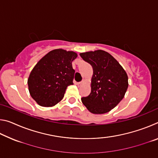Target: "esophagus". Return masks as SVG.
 Returning a JSON list of instances; mask_svg holds the SVG:
<instances>
[{
  "instance_id": "34e87169",
  "label": "esophagus",
  "mask_w": 158,
  "mask_h": 158,
  "mask_svg": "<svg viewBox=\"0 0 158 158\" xmlns=\"http://www.w3.org/2000/svg\"><path fill=\"white\" fill-rule=\"evenodd\" d=\"M84 80H82V81H80V82H77V85H78V86H80V85H81V84H83V83H84Z\"/></svg>"
}]
</instances>
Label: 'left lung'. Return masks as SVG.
<instances>
[{
	"label": "left lung",
	"mask_w": 158,
	"mask_h": 158,
	"mask_svg": "<svg viewBox=\"0 0 158 158\" xmlns=\"http://www.w3.org/2000/svg\"><path fill=\"white\" fill-rule=\"evenodd\" d=\"M92 66L91 91L81 101L93 114L107 113L114 109L126 93L128 77L124 69L109 53L102 50L80 53Z\"/></svg>",
	"instance_id": "8db88e82"
}]
</instances>
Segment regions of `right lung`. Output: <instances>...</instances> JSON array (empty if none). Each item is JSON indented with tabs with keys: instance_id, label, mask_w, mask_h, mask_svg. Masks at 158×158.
<instances>
[{
	"instance_id": "1",
	"label": "right lung",
	"mask_w": 158,
	"mask_h": 158,
	"mask_svg": "<svg viewBox=\"0 0 158 158\" xmlns=\"http://www.w3.org/2000/svg\"><path fill=\"white\" fill-rule=\"evenodd\" d=\"M77 57L73 52L54 49L39 60L28 79L31 97L42 106H52L62 100L67 87L73 84L75 70L72 62Z\"/></svg>"
}]
</instances>
